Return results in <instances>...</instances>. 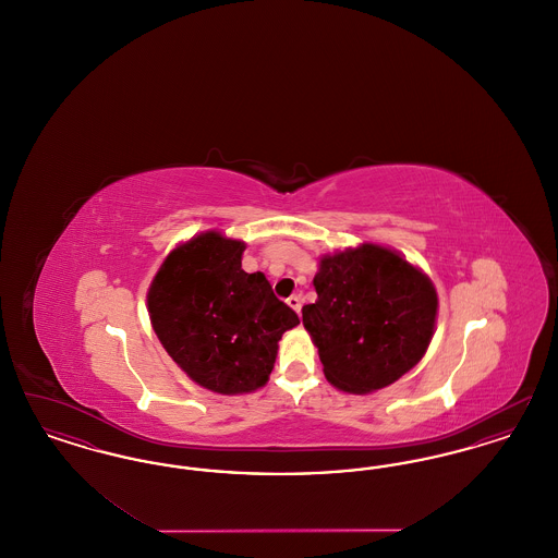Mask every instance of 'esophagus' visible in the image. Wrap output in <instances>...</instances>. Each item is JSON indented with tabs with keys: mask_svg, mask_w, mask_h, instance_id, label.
<instances>
[{
	"mask_svg": "<svg viewBox=\"0 0 558 558\" xmlns=\"http://www.w3.org/2000/svg\"><path fill=\"white\" fill-rule=\"evenodd\" d=\"M287 303H289V307H292L296 314H301V296H299V294H291V296L287 299Z\"/></svg>",
	"mask_w": 558,
	"mask_h": 558,
	"instance_id": "esophagus-1",
	"label": "esophagus"
}]
</instances>
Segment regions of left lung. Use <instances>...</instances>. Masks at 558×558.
<instances>
[{"label": "left lung", "instance_id": "1", "mask_svg": "<svg viewBox=\"0 0 558 558\" xmlns=\"http://www.w3.org/2000/svg\"><path fill=\"white\" fill-rule=\"evenodd\" d=\"M314 287L318 299L303 307V326L332 387L374 393L423 360L439 299L425 271L398 251L364 242L324 255Z\"/></svg>", "mask_w": 558, "mask_h": 558}]
</instances>
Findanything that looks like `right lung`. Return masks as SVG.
Returning a JSON list of instances; mask_svg holds the SVG:
<instances>
[{"instance_id":"obj_1","label":"right lung","mask_w":558,"mask_h":558,"mask_svg":"<svg viewBox=\"0 0 558 558\" xmlns=\"http://www.w3.org/2000/svg\"><path fill=\"white\" fill-rule=\"evenodd\" d=\"M242 240L217 230L178 244L146 294L160 345L187 376L219 396L262 389L278 341L299 324L262 271L242 269Z\"/></svg>"}]
</instances>
